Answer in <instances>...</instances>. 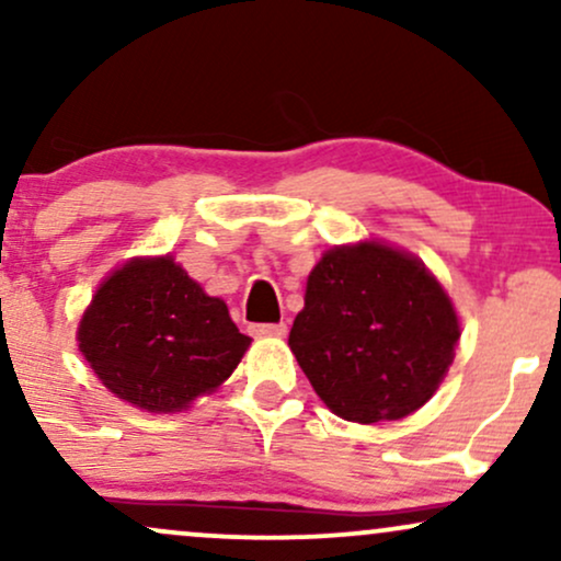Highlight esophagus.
Returning a JSON list of instances; mask_svg holds the SVG:
<instances>
[{
  "label": "esophagus",
  "mask_w": 561,
  "mask_h": 561,
  "mask_svg": "<svg viewBox=\"0 0 561 561\" xmlns=\"http://www.w3.org/2000/svg\"><path fill=\"white\" fill-rule=\"evenodd\" d=\"M250 332H253L255 337H285L287 324L285 321H279V324H253Z\"/></svg>",
  "instance_id": "1"
}]
</instances>
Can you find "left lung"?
Here are the masks:
<instances>
[{
  "instance_id": "1",
  "label": "left lung",
  "mask_w": 561,
  "mask_h": 561,
  "mask_svg": "<svg viewBox=\"0 0 561 561\" xmlns=\"http://www.w3.org/2000/svg\"><path fill=\"white\" fill-rule=\"evenodd\" d=\"M459 334L454 302L420 259L358 242L327 250L308 274L289 351L334 414L375 424L435 396Z\"/></svg>"
}]
</instances>
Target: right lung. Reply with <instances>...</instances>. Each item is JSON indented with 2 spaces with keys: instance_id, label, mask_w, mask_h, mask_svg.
<instances>
[{
  "instance_id": "right-lung-1",
  "label": "right lung",
  "mask_w": 561,
  "mask_h": 561,
  "mask_svg": "<svg viewBox=\"0 0 561 561\" xmlns=\"http://www.w3.org/2000/svg\"><path fill=\"white\" fill-rule=\"evenodd\" d=\"M250 337L171 255L131 259L79 321V351L121 401L173 414L229 379Z\"/></svg>"
}]
</instances>
